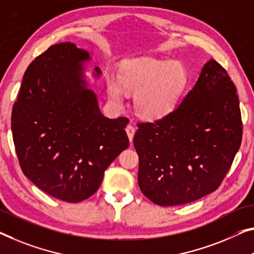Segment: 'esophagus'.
<instances>
[{
  "label": "esophagus",
  "mask_w": 254,
  "mask_h": 254,
  "mask_svg": "<svg viewBox=\"0 0 254 254\" xmlns=\"http://www.w3.org/2000/svg\"><path fill=\"white\" fill-rule=\"evenodd\" d=\"M135 130H136V128L132 126V125H128V126L126 127V132H127L128 138H129V140H130V143L132 142V138H134Z\"/></svg>",
  "instance_id": "obj_1"
}]
</instances>
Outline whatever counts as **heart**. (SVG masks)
<instances>
[{
	"label": "heart",
	"mask_w": 254,
	"mask_h": 254,
	"mask_svg": "<svg viewBox=\"0 0 254 254\" xmlns=\"http://www.w3.org/2000/svg\"><path fill=\"white\" fill-rule=\"evenodd\" d=\"M189 80L184 65L176 61L140 58L126 61L118 71V81L109 78L108 94L120 105L124 91L135 93L134 109L142 119L155 122L170 115L181 100Z\"/></svg>",
	"instance_id": "b5f03b06"
}]
</instances>
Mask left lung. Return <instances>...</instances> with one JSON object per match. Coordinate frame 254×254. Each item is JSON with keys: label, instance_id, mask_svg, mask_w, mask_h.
I'll return each instance as SVG.
<instances>
[{"label": "left lung", "instance_id": "1", "mask_svg": "<svg viewBox=\"0 0 254 254\" xmlns=\"http://www.w3.org/2000/svg\"><path fill=\"white\" fill-rule=\"evenodd\" d=\"M236 92L226 70L210 59L170 115L137 125L138 186L153 203H190L219 187L242 142Z\"/></svg>", "mask_w": 254, "mask_h": 254}]
</instances>
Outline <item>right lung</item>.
<instances>
[{"mask_svg": "<svg viewBox=\"0 0 254 254\" xmlns=\"http://www.w3.org/2000/svg\"><path fill=\"white\" fill-rule=\"evenodd\" d=\"M92 57L70 42L37 57L27 68L11 117L19 163L45 193L77 203L94 194L104 171L129 145L128 119H109L89 89ZM102 75L99 67L92 77Z\"/></svg>", "mask_w": 254, "mask_h": 254, "instance_id": "obj_1", "label": "right lung"}]
</instances>
